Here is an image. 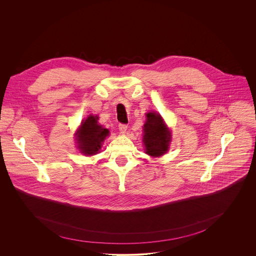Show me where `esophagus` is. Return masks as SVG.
<instances>
[{
	"label": "esophagus",
	"mask_w": 256,
	"mask_h": 256,
	"mask_svg": "<svg viewBox=\"0 0 256 256\" xmlns=\"http://www.w3.org/2000/svg\"><path fill=\"white\" fill-rule=\"evenodd\" d=\"M127 128H128V126H127L126 124H119V131H120L122 134H125V133H126Z\"/></svg>",
	"instance_id": "obj_1"
}]
</instances>
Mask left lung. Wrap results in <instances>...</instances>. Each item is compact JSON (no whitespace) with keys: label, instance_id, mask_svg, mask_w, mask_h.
Masks as SVG:
<instances>
[{"label":"left lung","instance_id":"left-lung-1","mask_svg":"<svg viewBox=\"0 0 256 256\" xmlns=\"http://www.w3.org/2000/svg\"><path fill=\"white\" fill-rule=\"evenodd\" d=\"M146 117L143 127L145 152L152 158H158L168 152L172 140V133L164 124L162 116L156 111L146 113Z\"/></svg>","mask_w":256,"mask_h":256}]
</instances>
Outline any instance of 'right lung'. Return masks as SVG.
I'll return each instance as SVG.
<instances>
[{
    "instance_id": "obj_1",
    "label": "right lung",
    "mask_w": 256,
    "mask_h": 256,
    "mask_svg": "<svg viewBox=\"0 0 256 256\" xmlns=\"http://www.w3.org/2000/svg\"><path fill=\"white\" fill-rule=\"evenodd\" d=\"M98 115L88 116L74 133L76 148L84 156H94L100 152L104 141L110 135V130L98 124Z\"/></svg>"
}]
</instances>
